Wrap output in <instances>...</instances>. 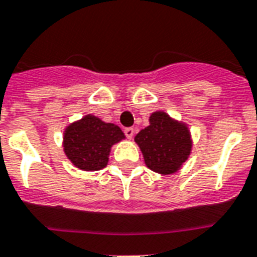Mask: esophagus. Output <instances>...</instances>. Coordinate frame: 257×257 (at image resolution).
<instances>
[{
	"mask_svg": "<svg viewBox=\"0 0 257 257\" xmlns=\"http://www.w3.org/2000/svg\"><path fill=\"white\" fill-rule=\"evenodd\" d=\"M124 135H126L128 139L133 138V137H134V128H133V127H127V128H124Z\"/></svg>",
	"mask_w": 257,
	"mask_h": 257,
	"instance_id": "obj_1",
	"label": "esophagus"
}]
</instances>
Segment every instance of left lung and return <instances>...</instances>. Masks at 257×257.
Segmentation results:
<instances>
[{"label":"left lung","instance_id":"1","mask_svg":"<svg viewBox=\"0 0 257 257\" xmlns=\"http://www.w3.org/2000/svg\"><path fill=\"white\" fill-rule=\"evenodd\" d=\"M150 170L159 174H174L190 155V133L186 124L171 119L163 111L150 116V126L135 137Z\"/></svg>","mask_w":257,"mask_h":257}]
</instances>
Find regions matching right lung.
I'll use <instances>...</instances> for the list:
<instances>
[{
  "label": "right lung",
  "instance_id": "right-lung-1",
  "mask_svg": "<svg viewBox=\"0 0 257 257\" xmlns=\"http://www.w3.org/2000/svg\"><path fill=\"white\" fill-rule=\"evenodd\" d=\"M124 138L118 126L94 115H86L67 127L63 137L65 154L75 167L98 171L106 167L114 143Z\"/></svg>",
  "mask_w": 257,
  "mask_h": 257
}]
</instances>
